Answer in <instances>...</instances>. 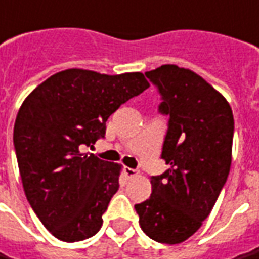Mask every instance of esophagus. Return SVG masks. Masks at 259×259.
<instances>
[{
  "label": "esophagus",
  "mask_w": 259,
  "mask_h": 259,
  "mask_svg": "<svg viewBox=\"0 0 259 259\" xmlns=\"http://www.w3.org/2000/svg\"><path fill=\"white\" fill-rule=\"evenodd\" d=\"M124 172H125V175L128 178H135V176L140 175V170H138V169H133V167H125Z\"/></svg>",
  "instance_id": "obj_1"
}]
</instances>
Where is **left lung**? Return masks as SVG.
<instances>
[{
	"label": "left lung",
	"mask_w": 259,
	"mask_h": 259,
	"mask_svg": "<svg viewBox=\"0 0 259 259\" xmlns=\"http://www.w3.org/2000/svg\"><path fill=\"white\" fill-rule=\"evenodd\" d=\"M169 115L162 159L151 197L135 204L142 231L162 244H181L201 227L231 166L234 117L227 100L197 73L163 65L145 73Z\"/></svg>",
	"instance_id": "1"
}]
</instances>
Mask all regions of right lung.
I'll return each instance as SVG.
<instances>
[{
	"mask_svg": "<svg viewBox=\"0 0 259 259\" xmlns=\"http://www.w3.org/2000/svg\"><path fill=\"white\" fill-rule=\"evenodd\" d=\"M148 87L140 72L67 69L24 100L14 125L19 175L31 207L60 241L90 238L103 226L121 165L81 149L103 138L108 117Z\"/></svg>",
	"mask_w": 259,
	"mask_h": 259,
	"instance_id": "right-lung-1",
	"label": "right lung"
}]
</instances>
